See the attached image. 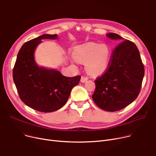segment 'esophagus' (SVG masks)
<instances>
[{
    "instance_id": "1",
    "label": "esophagus",
    "mask_w": 156,
    "mask_h": 156,
    "mask_svg": "<svg viewBox=\"0 0 156 156\" xmlns=\"http://www.w3.org/2000/svg\"><path fill=\"white\" fill-rule=\"evenodd\" d=\"M87 80H88V78L87 77H85V76H81V83H85Z\"/></svg>"
}]
</instances>
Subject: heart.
Wrapping results in <instances>:
<instances>
[{"label": "heart", "mask_w": 156, "mask_h": 156, "mask_svg": "<svg viewBox=\"0 0 156 156\" xmlns=\"http://www.w3.org/2000/svg\"><path fill=\"white\" fill-rule=\"evenodd\" d=\"M75 56H72L73 62L78 63V60L86 63L87 71L92 75H99L107 68L110 58V49L105 44L93 43L76 47Z\"/></svg>", "instance_id": "heart-1"}]
</instances>
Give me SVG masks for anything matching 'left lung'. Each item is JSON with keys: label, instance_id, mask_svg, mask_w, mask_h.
Masks as SVG:
<instances>
[{"label": "left lung", "instance_id": "1", "mask_svg": "<svg viewBox=\"0 0 156 156\" xmlns=\"http://www.w3.org/2000/svg\"><path fill=\"white\" fill-rule=\"evenodd\" d=\"M112 40H123L115 33ZM144 76L139 51L133 43L123 41L113 50L108 69L95 81L92 98L101 109L115 112L126 107L138 97Z\"/></svg>", "mask_w": 156, "mask_h": 156}]
</instances>
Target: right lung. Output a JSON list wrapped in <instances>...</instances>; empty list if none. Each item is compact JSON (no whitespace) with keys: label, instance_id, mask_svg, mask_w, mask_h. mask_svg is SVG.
<instances>
[{"label":"right lung","instance_id":"1","mask_svg":"<svg viewBox=\"0 0 156 156\" xmlns=\"http://www.w3.org/2000/svg\"><path fill=\"white\" fill-rule=\"evenodd\" d=\"M56 39L57 34H43L20 49L13 69V80L20 98L29 107L41 112L56 111L65 105L80 76L66 77L56 69L39 66L34 53L43 39Z\"/></svg>","mask_w":156,"mask_h":156}]
</instances>
